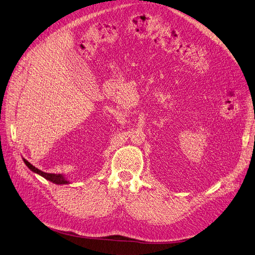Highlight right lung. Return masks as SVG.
Returning <instances> with one entry per match:
<instances>
[{
    "label": "right lung",
    "instance_id": "obj_1",
    "mask_svg": "<svg viewBox=\"0 0 255 255\" xmlns=\"http://www.w3.org/2000/svg\"><path fill=\"white\" fill-rule=\"evenodd\" d=\"M23 162H24L26 166L29 167V169L33 171V173L40 175L42 177H44L45 179H47V180H49L53 183H56V184H70L71 183L70 180H67V178H65L64 175H62V174H48V173H45V171H42L40 169L36 168L35 166H33V165L30 162H27L25 159H23Z\"/></svg>",
    "mask_w": 255,
    "mask_h": 255
}]
</instances>
